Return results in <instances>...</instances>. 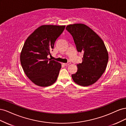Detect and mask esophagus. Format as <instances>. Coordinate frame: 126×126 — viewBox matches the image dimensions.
Masks as SVG:
<instances>
[{"instance_id":"1","label":"esophagus","mask_w":126,"mask_h":126,"mask_svg":"<svg viewBox=\"0 0 126 126\" xmlns=\"http://www.w3.org/2000/svg\"><path fill=\"white\" fill-rule=\"evenodd\" d=\"M70 64V62H68L67 63H63V65L66 66H68V65H69Z\"/></svg>"}]
</instances>
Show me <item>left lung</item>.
Wrapping results in <instances>:
<instances>
[{
    "label": "left lung",
    "instance_id": "1",
    "mask_svg": "<svg viewBox=\"0 0 126 126\" xmlns=\"http://www.w3.org/2000/svg\"><path fill=\"white\" fill-rule=\"evenodd\" d=\"M66 29L72 35L78 52H83L82 62L71 75L74 81L82 86L94 84L105 72L108 53L101 38L88 26L82 24L68 25Z\"/></svg>",
    "mask_w": 126,
    "mask_h": 126
}]
</instances>
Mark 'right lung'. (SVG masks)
<instances>
[{
  "instance_id": "right-lung-1",
  "label": "right lung",
  "mask_w": 126,
  "mask_h": 126,
  "mask_svg": "<svg viewBox=\"0 0 126 126\" xmlns=\"http://www.w3.org/2000/svg\"><path fill=\"white\" fill-rule=\"evenodd\" d=\"M65 27L42 25L25 42L20 56L21 66L27 77L37 86L48 87L57 80L62 64L47 56Z\"/></svg>"
}]
</instances>
